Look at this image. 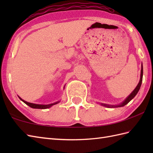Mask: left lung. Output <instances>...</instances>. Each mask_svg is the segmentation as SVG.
Listing matches in <instances>:
<instances>
[{
	"instance_id": "8db88e82",
	"label": "left lung",
	"mask_w": 153,
	"mask_h": 153,
	"mask_svg": "<svg viewBox=\"0 0 153 153\" xmlns=\"http://www.w3.org/2000/svg\"><path fill=\"white\" fill-rule=\"evenodd\" d=\"M143 66L141 65V78H140V81H139V82L138 83V85H137V87H135V89L133 91V92L129 95L128 97H127V99L123 101L122 103L120 104V105H116V106H109V105H105V104H101L102 105L105 106H107V107H118V106H125L126 105H127L129 101L131 99H133L135 97V96L137 95V93H138L139 89H140V87L141 85V83H142V80H143Z\"/></svg>"
}]
</instances>
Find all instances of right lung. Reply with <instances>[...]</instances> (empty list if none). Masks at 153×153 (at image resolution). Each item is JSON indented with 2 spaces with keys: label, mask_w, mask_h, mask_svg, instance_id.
<instances>
[{
  "label": "right lung",
  "mask_w": 153,
  "mask_h": 153,
  "mask_svg": "<svg viewBox=\"0 0 153 153\" xmlns=\"http://www.w3.org/2000/svg\"><path fill=\"white\" fill-rule=\"evenodd\" d=\"M19 98L20 99V100H22L23 102H24V103L26 104L27 105H28L29 106H30L31 108H39V109H46V108H50L51 106H52L54 105H56V104H57L58 102H54L53 104H50V105H37V104H33V103H30V102H26L25 101V100H24L23 99H22L20 97H19Z\"/></svg>",
  "instance_id": "1"
}]
</instances>
